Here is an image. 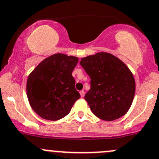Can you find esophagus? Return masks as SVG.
Returning a JSON list of instances; mask_svg holds the SVG:
<instances>
[{
	"mask_svg": "<svg viewBox=\"0 0 159 159\" xmlns=\"http://www.w3.org/2000/svg\"><path fill=\"white\" fill-rule=\"evenodd\" d=\"M80 94H81V98H83V97L84 96V91H83V90H82V91H80Z\"/></svg>",
	"mask_w": 159,
	"mask_h": 159,
	"instance_id": "esophagus-1",
	"label": "esophagus"
}]
</instances>
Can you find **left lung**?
Listing matches in <instances>:
<instances>
[{"label":"left lung","mask_w":159,"mask_h":159,"mask_svg":"<svg viewBox=\"0 0 159 159\" xmlns=\"http://www.w3.org/2000/svg\"><path fill=\"white\" fill-rule=\"evenodd\" d=\"M80 64L91 78L84 99L93 114L105 121L126 114L136 91L134 77L126 64L104 52L82 58Z\"/></svg>","instance_id":"1"}]
</instances>
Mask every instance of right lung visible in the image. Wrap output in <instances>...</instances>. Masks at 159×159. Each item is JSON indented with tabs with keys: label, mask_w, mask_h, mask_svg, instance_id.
I'll use <instances>...</instances> for the list:
<instances>
[{
	"label": "right lung",
	"mask_w": 159,
	"mask_h": 159,
	"mask_svg": "<svg viewBox=\"0 0 159 159\" xmlns=\"http://www.w3.org/2000/svg\"><path fill=\"white\" fill-rule=\"evenodd\" d=\"M78 62V57L56 53L43 60L29 75L26 95L40 117L52 121L61 119L79 99L71 75Z\"/></svg>",
	"instance_id": "obj_1"
}]
</instances>
